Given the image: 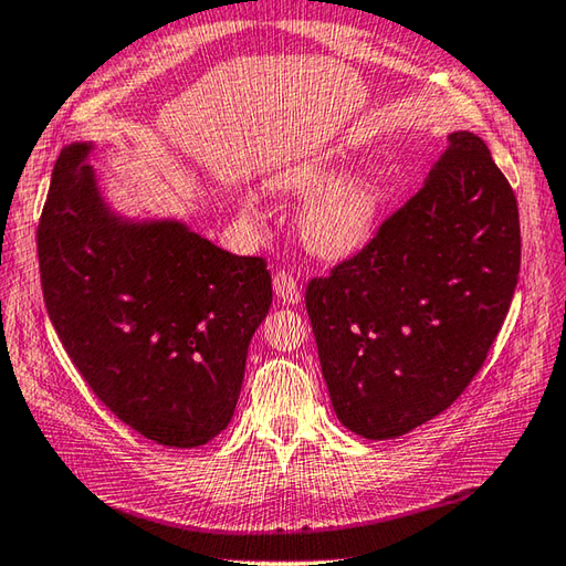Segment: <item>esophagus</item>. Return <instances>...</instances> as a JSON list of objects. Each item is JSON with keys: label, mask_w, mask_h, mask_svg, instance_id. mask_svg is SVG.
I'll return each instance as SVG.
<instances>
[{"label": "esophagus", "mask_w": 566, "mask_h": 566, "mask_svg": "<svg viewBox=\"0 0 566 566\" xmlns=\"http://www.w3.org/2000/svg\"><path fill=\"white\" fill-rule=\"evenodd\" d=\"M274 294L282 298L284 304H298L302 302V290H298V282L292 272L280 270L274 274Z\"/></svg>", "instance_id": "34e87169"}]
</instances>
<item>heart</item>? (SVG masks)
<instances>
[{"label": "heart", "mask_w": 566, "mask_h": 566, "mask_svg": "<svg viewBox=\"0 0 566 566\" xmlns=\"http://www.w3.org/2000/svg\"><path fill=\"white\" fill-rule=\"evenodd\" d=\"M346 171V159L336 154H314V157L286 164L270 179L274 193L290 198H308L298 216V235L304 245L318 258L340 260L358 252L373 238L385 206L380 184L370 176ZM254 216L252 203H245Z\"/></svg>", "instance_id": "1"}]
</instances>
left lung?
Wrapping results in <instances>:
<instances>
[{
  "label": "left lung",
  "instance_id": "1",
  "mask_svg": "<svg viewBox=\"0 0 566 566\" xmlns=\"http://www.w3.org/2000/svg\"><path fill=\"white\" fill-rule=\"evenodd\" d=\"M520 272L511 184L471 132L353 258L306 286L336 417L395 439L444 412L483 368Z\"/></svg>",
  "mask_w": 566,
  "mask_h": 566
}]
</instances>
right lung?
Here are the masks:
<instances>
[{"instance_id": "add662e5", "label": "right lung", "mask_w": 566, "mask_h": 566, "mask_svg": "<svg viewBox=\"0 0 566 566\" xmlns=\"http://www.w3.org/2000/svg\"><path fill=\"white\" fill-rule=\"evenodd\" d=\"M71 144L39 220L43 302L95 397L157 444L193 449L223 431L252 334L272 304L262 258H238L176 220L115 216Z\"/></svg>"}]
</instances>
